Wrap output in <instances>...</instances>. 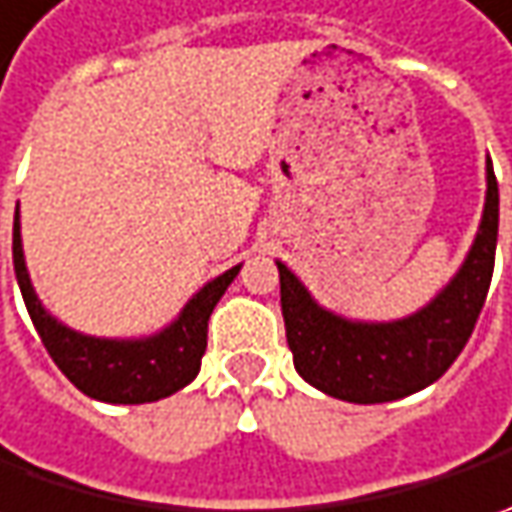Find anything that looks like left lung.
I'll list each match as a JSON object with an SVG mask.
<instances>
[{"label": "left lung", "mask_w": 512, "mask_h": 512, "mask_svg": "<svg viewBox=\"0 0 512 512\" xmlns=\"http://www.w3.org/2000/svg\"><path fill=\"white\" fill-rule=\"evenodd\" d=\"M499 182L487 159V199L479 236L462 270L430 305L402 322L364 325L333 316L305 285L279 267L287 344L299 376L333 399L353 404L396 402L433 384L459 359L479 322L496 262Z\"/></svg>", "instance_id": "left-lung-1"}]
</instances>
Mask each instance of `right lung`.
Masks as SVG:
<instances>
[{"label": "right lung", "instance_id": "right-lung-1", "mask_svg": "<svg viewBox=\"0 0 512 512\" xmlns=\"http://www.w3.org/2000/svg\"><path fill=\"white\" fill-rule=\"evenodd\" d=\"M13 270L33 327L42 336L50 359L85 396L110 404L159 402L196 379L207 347V319L239 273V267H230L219 279L207 282L187 302L182 316L162 333L136 342H119L73 333L70 327L59 325L36 299L22 256L19 207L13 219Z\"/></svg>", "mask_w": 512, "mask_h": 512}]
</instances>
